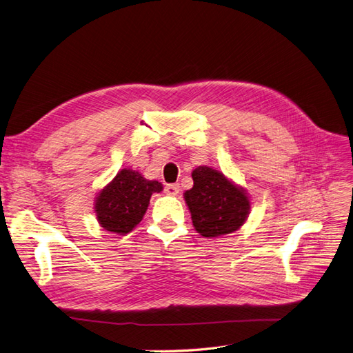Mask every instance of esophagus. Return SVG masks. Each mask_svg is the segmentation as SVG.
Returning a JSON list of instances; mask_svg holds the SVG:
<instances>
[{"label":"esophagus","mask_w":353,"mask_h":353,"mask_svg":"<svg viewBox=\"0 0 353 353\" xmlns=\"http://www.w3.org/2000/svg\"><path fill=\"white\" fill-rule=\"evenodd\" d=\"M165 193L168 196H176L179 193V185L178 184H168L165 187Z\"/></svg>","instance_id":"obj_1"}]
</instances>
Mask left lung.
<instances>
[{
	"label": "left lung",
	"mask_w": 353,
	"mask_h": 353,
	"mask_svg": "<svg viewBox=\"0 0 353 353\" xmlns=\"http://www.w3.org/2000/svg\"><path fill=\"white\" fill-rule=\"evenodd\" d=\"M194 185L184 199L191 219L203 237H219L237 231L248 218L250 201L218 170L199 166L191 174Z\"/></svg>",
	"instance_id": "8db88e82"
}]
</instances>
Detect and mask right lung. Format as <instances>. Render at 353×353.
<instances>
[{"mask_svg": "<svg viewBox=\"0 0 353 353\" xmlns=\"http://www.w3.org/2000/svg\"><path fill=\"white\" fill-rule=\"evenodd\" d=\"M157 181H147L140 172L122 169L112 183L101 190L95 212L101 227L114 234H128L140 223L153 193L162 191Z\"/></svg>", "mask_w": 353, "mask_h": 353, "instance_id": "obj_1", "label": "right lung"}]
</instances>
